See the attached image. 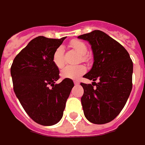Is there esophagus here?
<instances>
[{
	"label": "esophagus",
	"mask_w": 145,
	"mask_h": 145,
	"mask_svg": "<svg viewBox=\"0 0 145 145\" xmlns=\"http://www.w3.org/2000/svg\"><path fill=\"white\" fill-rule=\"evenodd\" d=\"M73 82H74V84H75V85H79V84H80L79 81H77V80H75V81H73Z\"/></svg>",
	"instance_id": "obj_1"
}]
</instances>
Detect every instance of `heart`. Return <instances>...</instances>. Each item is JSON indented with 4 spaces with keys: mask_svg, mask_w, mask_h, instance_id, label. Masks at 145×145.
I'll list each match as a JSON object with an SVG mask.
<instances>
[{
    "mask_svg": "<svg viewBox=\"0 0 145 145\" xmlns=\"http://www.w3.org/2000/svg\"><path fill=\"white\" fill-rule=\"evenodd\" d=\"M71 46L73 48L78 54L85 55L87 52V47L82 41L80 40H72L71 42ZM85 56H82V59H85ZM53 63L58 69H62L63 67V48L59 46L55 50L53 54ZM86 67L83 65H76V66H66L62 69L61 76L64 79H76L80 76L85 73Z\"/></svg>",
    "mask_w": 145,
    "mask_h": 145,
    "instance_id": "heart-1",
    "label": "heart"
}]
</instances>
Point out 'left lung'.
I'll return each instance as SVG.
<instances>
[{
  "instance_id": "1",
  "label": "left lung",
  "mask_w": 145,
  "mask_h": 145,
  "mask_svg": "<svg viewBox=\"0 0 145 145\" xmlns=\"http://www.w3.org/2000/svg\"><path fill=\"white\" fill-rule=\"evenodd\" d=\"M77 37L89 42L94 58L92 68L83 76L94 82L81 83L84 115L94 124L108 123L122 110L131 94L133 63L127 50L102 31L95 30Z\"/></svg>"
}]
</instances>
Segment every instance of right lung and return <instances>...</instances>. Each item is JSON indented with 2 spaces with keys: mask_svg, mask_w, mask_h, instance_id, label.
<instances>
[{
  "mask_svg": "<svg viewBox=\"0 0 145 145\" xmlns=\"http://www.w3.org/2000/svg\"><path fill=\"white\" fill-rule=\"evenodd\" d=\"M66 37H37L14 58L10 69L14 91L28 116L37 123L52 126L61 120L74 86L71 79L56 83L59 71L53 54Z\"/></svg>",
  "mask_w": 145,
  "mask_h": 145,
  "instance_id": "obj_1",
  "label": "right lung"
}]
</instances>
